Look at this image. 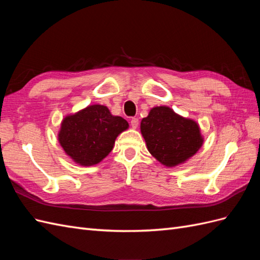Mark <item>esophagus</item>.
I'll list each match as a JSON object with an SVG mask.
<instances>
[{"label":"esophagus","mask_w":260,"mask_h":260,"mask_svg":"<svg viewBox=\"0 0 260 260\" xmlns=\"http://www.w3.org/2000/svg\"><path fill=\"white\" fill-rule=\"evenodd\" d=\"M130 124H131V127L132 128H138V125H139V119L138 118H132L131 119V121H130Z\"/></svg>","instance_id":"obj_1"}]
</instances>
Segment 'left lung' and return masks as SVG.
<instances>
[{
	"label": "left lung",
	"mask_w": 260,
	"mask_h": 260,
	"mask_svg": "<svg viewBox=\"0 0 260 260\" xmlns=\"http://www.w3.org/2000/svg\"><path fill=\"white\" fill-rule=\"evenodd\" d=\"M141 132L148 152L168 167L182 164L203 144L199 124L167 106L152 108L141 121Z\"/></svg>",
	"instance_id": "obj_1"
}]
</instances>
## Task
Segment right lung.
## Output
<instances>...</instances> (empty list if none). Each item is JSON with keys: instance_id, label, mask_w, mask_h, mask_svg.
I'll list each match as a JSON object with an SVG mask.
<instances>
[{"instance_id": "right-lung-1", "label": "right lung", "mask_w": 260, "mask_h": 260, "mask_svg": "<svg viewBox=\"0 0 260 260\" xmlns=\"http://www.w3.org/2000/svg\"><path fill=\"white\" fill-rule=\"evenodd\" d=\"M122 117L103 105H91L61 122L58 141L68 156L82 166L100 162L112 152L119 133L128 129Z\"/></svg>"}]
</instances>
